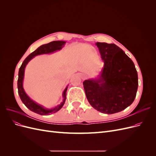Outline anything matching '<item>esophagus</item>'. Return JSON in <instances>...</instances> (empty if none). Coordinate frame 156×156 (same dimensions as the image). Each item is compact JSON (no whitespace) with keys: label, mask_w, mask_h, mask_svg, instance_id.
<instances>
[{"label":"esophagus","mask_w":156,"mask_h":156,"mask_svg":"<svg viewBox=\"0 0 156 156\" xmlns=\"http://www.w3.org/2000/svg\"><path fill=\"white\" fill-rule=\"evenodd\" d=\"M81 76L82 79H85L86 78V76L84 75H81Z\"/></svg>","instance_id":"esophagus-1"}]
</instances>
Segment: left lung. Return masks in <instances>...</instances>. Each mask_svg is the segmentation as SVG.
I'll list each match as a JSON object with an SVG mask.
<instances>
[{
	"label": "left lung",
	"instance_id": "8db88e82",
	"mask_svg": "<svg viewBox=\"0 0 156 156\" xmlns=\"http://www.w3.org/2000/svg\"><path fill=\"white\" fill-rule=\"evenodd\" d=\"M104 66L100 77L88 79L83 87L88 102L105 114L124 110L133 102L138 88V75L133 61L114 44L97 42Z\"/></svg>",
	"mask_w": 156,
	"mask_h": 156
}]
</instances>
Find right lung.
I'll use <instances>...</instances> for the list:
<instances>
[{
  "label": "right lung",
  "mask_w": 156,
  "mask_h": 156,
  "mask_svg": "<svg viewBox=\"0 0 156 156\" xmlns=\"http://www.w3.org/2000/svg\"><path fill=\"white\" fill-rule=\"evenodd\" d=\"M66 44V41H51L49 44L42 45L39 47L36 51L32 52L31 54H30L23 61L22 65L19 70V74H18V80H17V88H18V94L20 95V97L22 102L24 103L25 105L30 109L31 111L34 112L37 114L40 115H49L52 114V113H55L59 111L61 108L64 105L66 98V91L68 89V87L65 88L64 90L62 96L64 98L63 101L60 103V105L56 106L51 109H48V108H44L43 106H41L39 104H37L35 101L32 100L31 99L27 96V94L25 93L24 88L23 87V79H24V73H25V68L26 67L27 64L29 63V61L34 57L35 56L42 55V54H49L53 53V52L60 50L62 49L64 44Z\"/></svg>",
  "instance_id": "obj_1"
}]
</instances>
